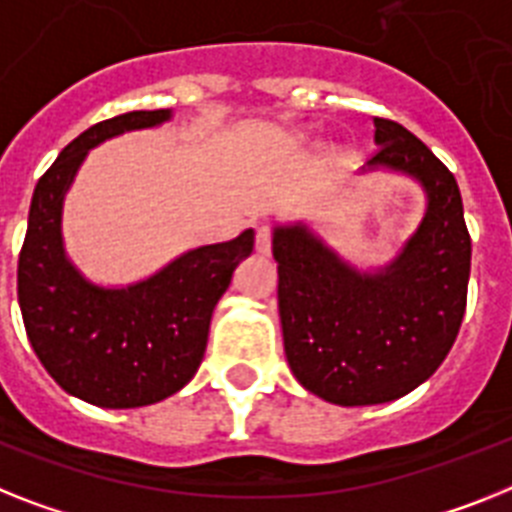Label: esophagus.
Here are the masks:
<instances>
[{"label": "esophagus", "instance_id": "1", "mask_svg": "<svg viewBox=\"0 0 512 512\" xmlns=\"http://www.w3.org/2000/svg\"><path fill=\"white\" fill-rule=\"evenodd\" d=\"M270 247H273V231H270V226H257V234H255L257 255H268Z\"/></svg>", "mask_w": 512, "mask_h": 512}]
</instances>
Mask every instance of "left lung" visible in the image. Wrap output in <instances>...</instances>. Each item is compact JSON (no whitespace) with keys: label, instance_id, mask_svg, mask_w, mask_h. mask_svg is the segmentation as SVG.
Returning a JSON list of instances; mask_svg holds the SVG:
<instances>
[{"label":"left lung","instance_id":"left-lung-1","mask_svg":"<svg viewBox=\"0 0 512 512\" xmlns=\"http://www.w3.org/2000/svg\"><path fill=\"white\" fill-rule=\"evenodd\" d=\"M369 166L416 176L422 226L382 273H356L304 226L273 234L283 349L309 393L338 406L395 401L445 362L466 312L471 236L455 176L416 135L375 117Z\"/></svg>","mask_w":512,"mask_h":512}]
</instances>
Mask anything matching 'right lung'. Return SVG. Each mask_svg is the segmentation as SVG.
Segmentation results:
<instances>
[{"label":"right lung","mask_w":512,"mask_h":512,"mask_svg":"<svg viewBox=\"0 0 512 512\" xmlns=\"http://www.w3.org/2000/svg\"><path fill=\"white\" fill-rule=\"evenodd\" d=\"M169 111H130L75 137L36 184L17 260V302L28 341L54 382L101 409H137L182 390L208 346L210 315L234 268L255 247L252 229L208 244L127 289H98L64 257L62 200L85 153L106 137L156 127Z\"/></svg>","instance_id":"obj_1"}]
</instances>
